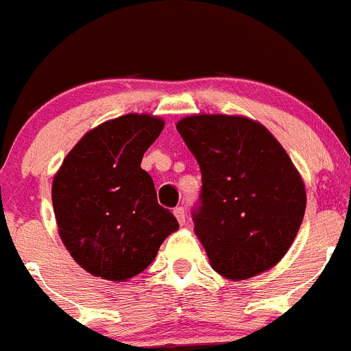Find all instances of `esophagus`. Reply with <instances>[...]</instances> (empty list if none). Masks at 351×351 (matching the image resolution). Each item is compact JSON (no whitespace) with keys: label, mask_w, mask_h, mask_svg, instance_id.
<instances>
[{"label":"esophagus","mask_w":351,"mask_h":351,"mask_svg":"<svg viewBox=\"0 0 351 351\" xmlns=\"http://www.w3.org/2000/svg\"><path fill=\"white\" fill-rule=\"evenodd\" d=\"M175 217L178 219V223H180V225H184L185 217H187V214H185V208L184 207H176L175 208Z\"/></svg>","instance_id":"34e87169"}]
</instances>
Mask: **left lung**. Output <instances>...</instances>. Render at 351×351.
Listing matches in <instances>:
<instances>
[{"label": "left lung", "instance_id": "obj_1", "mask_svg": "<svg viewBox=\"0 0 351 351\" xmlns=\"http://www.w3.org/2000/svg\"><path fill=\"white\" fill-rule=\"evenodd\" d=\"M176 130L202 171L193 221L212 267L234 280L269 269L291 248L305 185L280 143L237 116H191Z\"/></svg>", "mask_w": 351, "mask_h": 351}]
</instances>
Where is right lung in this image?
<instances>
[{"label":"right lung","instance_id":"1","mask_svg":"<svg viewBox=\"0 0 351 351\" xmlns=\"http://www.w3.org/2000/svg\"><path fill=\"white\" fill-rule=\"evenodd\" d=\"M162 128L164 121L146 114L107 121L82 137L53 178L62 243L90 275L107 280L139 275L178 228L141 167Z\"/></svg>","mask_w":351,"mask_h":351}]
</instances>
